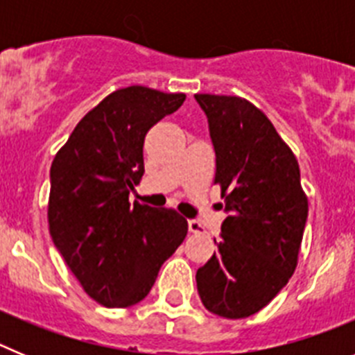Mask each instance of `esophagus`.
<instances>
[{"instance_id": "1", "label": "esophagus", "mask_w": 355, "mask_h": 355, "mask_svg": "<svg viewBox=\"0 0 355 355\" xmlns=\"http://www.w3.org/2000/svg\"><path fill=\"white\" fill-rule=\"evenodd\" d=\"M188 229H190V233H202V225L199 220H188Z\"/></svg>"}]
</instances>
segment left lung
<instances>
[{
  "instance_id": "obj_1",
  "label": "left lung",
  "mask_w": 355,
  "mask_h": 355,
  "mask_svg": "<svg viewBox=\"0 0 355 355\" xmlns=\"http://www.w3.org/2000/svg\"><path fill=\"white\" fill-rule=\"evenodd\" d=\"M216 156L213 183L227 213L218 252L197 270L199 297L224 318L258 313L286 286L299 261L307 197L299 162L261 110L236 96L196 94Z\"/></svg>"
}]
</instances>
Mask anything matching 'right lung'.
<instances>
[{
    "label": "right lung",
    "mask_w": 355,
    "mask_h": 355,
    "mask_svg": "<svg viewBox=\"0 0 355 355\" xmlns=\"http://www.w3.org/2000/svg\"><path fill=\"white\" fill-rule=\"evenodd\" d=\"M184 99L140 85L115 90L78 122L53 159L49 233L85 293L101 306L146 299L187 236V218L175 209L130 205L144 175L147 131Z\"/></svg>",
    "instance_id": "obj_1"
}]
</instances>
